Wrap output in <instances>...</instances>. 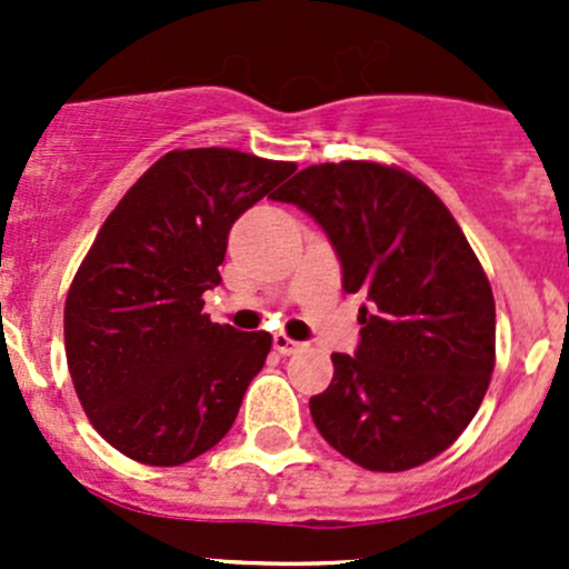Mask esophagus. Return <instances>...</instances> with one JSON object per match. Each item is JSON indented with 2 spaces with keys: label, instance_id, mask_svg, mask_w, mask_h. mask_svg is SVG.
I'll return each mask as SVG.
<instances>
[{
  "label": "esophagus",
  "instance_id": "esophagus-1",
  "mask_svg": "<svg viewBox=\"0 0 569 569\" xmlns=\"http://www.w3.org/2000/svg\"><path fill=\"white\" fill-rule=\"evenodd\" d=\"M272 347H274V352H280V355H295V352H300L302 343L295 341V338H289L286 332H274Z\"/></svg>",
  "mask_w": 569,
  "mask_h": 569
}]
</instances>
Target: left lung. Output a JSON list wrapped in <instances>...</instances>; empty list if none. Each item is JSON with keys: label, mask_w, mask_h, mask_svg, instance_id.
I'll use <instances>...</instances> for the list:
<instances>
[{"label": "left lung", "mask_w": 569, "mask_h": 569, "mask_svg": "<svg viewBox=\"0 0 569 569\" xmlns=\"http://www.w3.org/2000/svg\"><path fill=\"white\" fill-rule=\"evenodd\" d=\"M272 200L325 228L360 308L355 355H332L311 396L321 438L360 468L399 473L449 449L473 421L496 366V300L443 200L393 164L325 162Z\"/></svg>", "instance_id": "1"}]
</instances>
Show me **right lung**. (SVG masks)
I'll list each match as a JSON object with an SVG mask.
<instances>
[{
	"label": "right lung",
	"mask_w": 569,
	"mask_h": 569,
	"mask_svg": "<svg viewBox=\"0 0 569 569\" xmlns=\"http://www.w3.org/2000/svg\"><path fill=\"white\" fill-rule=\"evenodd\" d=\"M297 170L233 148L170 151L101 226L66 300V358L96 432L142 465H183L237 421L272 336L214 325L228 231Z\"/></svg>",
	"instance_id": "add662e5"
}]
</instances>
